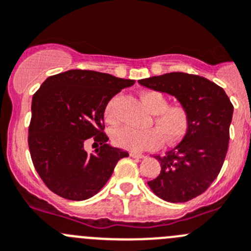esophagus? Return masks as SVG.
I'll return each instance as SVG.
<instances>
[{"label":"esophagus","mask_w":251,"mask_h":251,"mask_svg":"<svg viewBox=\"0 0 251 251\" xmlns=\"http://www.w3.org/2000/svg\"><path fill=\"white\" fill-rule=\"evenodd\" d=\"M130 156L137 157V159H144L145 155L144 154H138V152H130Z\"/></svg>","instance_id":"34e87169"}]
</instances>
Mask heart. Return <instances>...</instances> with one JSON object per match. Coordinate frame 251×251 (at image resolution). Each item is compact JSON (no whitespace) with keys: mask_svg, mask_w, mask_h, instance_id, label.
<instances>
[{"mask_svg":"<svg viewBox=\"0 0 251 251\" xmlns=\"http://www.w3.org/2000/svg\"><path fill=\"white\" fill-rule=\"evenodd\" d=\"M143 103L154 113L156 127L138 129L133 127L117 128L112 133L114 144L130 151H145L161 145L163 139L173 143L181 139L188 128L187 109L182 104H168L165 96L157 91H144L140 94ZM117 97L108 102L104 117L109 123L117 121Z\"/></svg>","mask_w":251,"mask_h":251,"instance_id":"1","label":"heart"}]
</instances>
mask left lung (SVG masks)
I'll use <instances>...</instances> for the list:
<instances>
[{
  "label": "left lung",
  "instance_id": "obj_1",
  "mask_svg": "<svg viewBox=\"0 0 251 251\" xmlns=\"http://www.w3.org/2000/svg\"><path fill=\"white\" fill-rule=\"evenodd\" d=\"M138 82L173 95L187 109L186 135L165 156L156 155L161 171L148 185L168 202L190 201L211 186L223 166L234 107L223 88L199 75L170 73Z\"/></svg>",
  "mask_w": 251,
  "mask_h": 251
}]
</instances>
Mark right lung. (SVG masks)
<instances>
[{"mask_svg":"<svg viewBox=\"0 0 251 251\" xmlns=\"http://www.w3.org/2000/svg\"><path fill=\"white\" fill-rule=\"evenodd\" d=\"M134 85L109 74L69 70L49 76L33 96L28 145L38 175L63 199L96 195L128 152L107 144L103 113L112 97ZM94 140L98 149L83 148Z\"/></svg>","mask_w":251,"mask_h":251,"instance_id":"right-lung-1","label":"right lung"}]
</instances>
